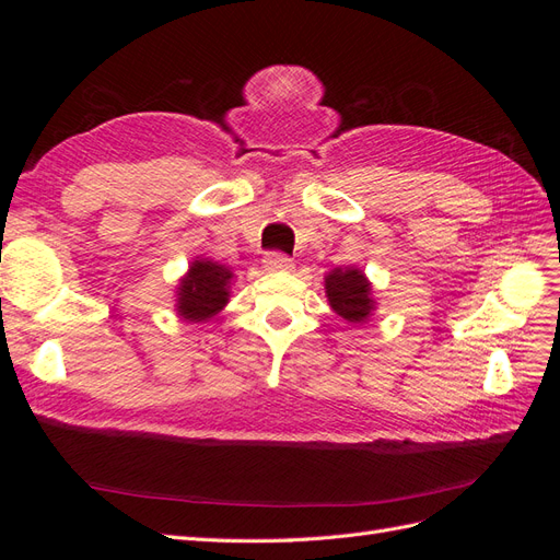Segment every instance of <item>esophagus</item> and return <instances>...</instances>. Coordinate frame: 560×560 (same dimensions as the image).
I'll use <instances>...</instances> for the list:
<instances>
[{"label":"esophagus","mask_w":560,"mask_h":560,"mask_svg":"<svg viewBox=\"0 0 560 560\" xmlns=\"http://www.w3.org/2000/svg\"><path fill=\"white\" fill-rule=\"evenodd\" d=\"M264 268L266 270H292L294 261L282 252H268L264 257Z\"/></svg>","instance_id":"34e87169"}]
</instances>
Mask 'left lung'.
Listing matches in <instances>:
<instances>
[{
  "label": "left lung",
  "instance_id": "obj_1",
  "mask_svg": "<svg viewBox=\"0 0 560 560\" xmlns=\"http://www.w3.org/2000/svg\"><path fill=\"white\" fill-rule=\"evenodd\" d=\"M325 290L334 313L348 319L350 325H362L376 308L371 282L360 268H334L325 278Z\"/></svg>",
  "mask_w": 560,
  "mask_h": 560
}]
</instances>
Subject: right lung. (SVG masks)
Returning <instances> with one entry per match:
<instances>
[{
    "instance_id": "add662e5",
    "label": "right lung",
    "mask_w": 560,
    "mask_h": 560,
    "mask_svg": "<svg viewBox=\"0 0 560 560\" xmlns=\"http://www.w3.org/2000/svg\"><path fill=\"white\" fill-rule=\"evenodd\" d=\"M233 273L217 261L196 259L177 287V315L186 322H206L229 303Z\"/></svg>"
}]
</instances>
